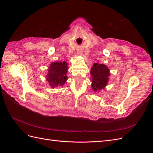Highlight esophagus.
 I'll use <instances>...</instances> for the list:
<instances>
[{
    "mask_svg": "<svg viewBox=\"0 0 153 153\" xmlns=\"http://www.w3.org/2000/svg\"><path fill=\"white\" fill-rule=\"evenodd\" d=\"M82 51H80V50H79V51H78V52H77V53L78 54H79V55H82Z\"/></svg>",
    "mask_w": 153,
    "mask_h": 153,
    "instance_id": "esophagus-1",
    "label": "esophagus"
}]
</instances>
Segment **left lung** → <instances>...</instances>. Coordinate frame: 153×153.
<instances>
[{
    "label": "left lung",
    "mask_w": 153,
    "mask_h": 153,
    "mask_svg": "<svg viewBox=\"0 0 153 153\" xmlns=\"http://www.w3.org/2000/svg\"><path fill=\"white\" fill-rule=\"evenodd\" d=\"M92 88L94 91H100L106 85L110 76L108 68L104 64L94 63L91 68Z\"/></svg>",
    "instance_id": "1"
}]
</instances>
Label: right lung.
Wrapping results in <instances>:
<instances>
[{
	"mask_svg": "<svg viewBox=\"0 0 153 153\" xmlns=\"http://www.w3.org/2000/svg\"><path fill=\"white\" fill-rule=\"evenodd\" d=\"M68 64L66 62H52L50 64L47 80L50 85L54 88L64 85L66 82Z\"/></svg>",
	"mask_w": 153,
	"mask_h": 153,
	"instance_id": "obj_1",
	"label": "right lung"
}]
</instances>
